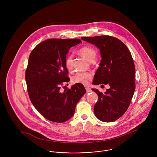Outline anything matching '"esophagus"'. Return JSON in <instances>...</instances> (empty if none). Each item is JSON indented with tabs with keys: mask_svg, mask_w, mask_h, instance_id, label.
I'll return each mask as SVG.
<instances>
[{
	"mask_svg": "<svg viewBox=\"0 0 157 157\" xmlns=\"http://www.w3.org/2000/svg\"><path fill=\"white\" fill-rule=\"evenodd\" d=\"M85 89H86V92H87V93L92 92V90H91L90 88H89V87H86Z\"/></svg>",
	"mask_w": 157,
	"mask_h": 157,
	"instance_id": "obj_1",
	"label": "esophagus"
}]
</instances>
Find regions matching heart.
<instances>
[{"label":"heart","mask_w":157,"mask_h":157,"mask_svg":"<svg viewBox=\"0 0 157 157\" xmlns=\"http://www.w3.org/2000/svg\"><path fill=\"white\" fill-rule=\"evenodd\" d=\"M79 53L82 56L90 62L94 61L97 56L96 51L90 47L85 46L79 50ZM65 66L68 70L71 71L72 69V56H68L65 59ZM92 78V74L90 72H78L73 76L72 81L75 83L88 84L90 78Z\"/></svg>","instance_id":"1"}]
</instances>
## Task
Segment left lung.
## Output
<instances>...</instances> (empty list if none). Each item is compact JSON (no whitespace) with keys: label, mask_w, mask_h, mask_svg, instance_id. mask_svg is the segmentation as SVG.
<instances>
[{"label":"left lung","mask_w":157,"mask_h":157,"mask_svg":"<svg viewBox=\"0 0 157 157\" xmlns=\"http://www.w3.org/2000/svg\"><path fill=\"white\" fill-rule=\"evenodd\" d=\"M81 39L100 51L102 59L92 84L110 86L104 93L92 89L98 96L94 113L101 121H115L126 112L134 93L135 69L132 55L126 45L116 37L105 35Z\"/></svg>","instance_id":"obj_1"}]
</instances>
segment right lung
<instances>
[{
  "label": "right lung",
  "mask_w": 157,
  "mask_h": 157,
  "mask_svg": "<svg viewBox=\"0 0 157 157\" xmlns=\"http://www.w3.org/2000/svg\"><path fill=\"white\" fill-rule=\"evenodd\" d=\"M82 41L78 39H49L30 53L25 79L31 102L46 119L62 123L71 119L86 90L82 83L60 91L68 82L65 59L69 49Z\"/></svg>",
  "instance_id": "right-lung-1"
}]
</instances>
